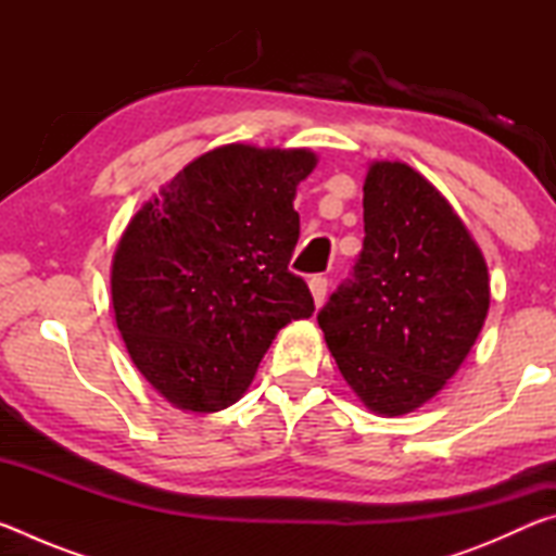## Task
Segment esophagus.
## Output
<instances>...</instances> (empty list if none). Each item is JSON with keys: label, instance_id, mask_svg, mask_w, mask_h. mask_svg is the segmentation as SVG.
I'll list each match as a JSON object with an SVG mask.
<instances>
[{"label": "esophagus", "instance_id": "1", "mask_svg": "<svg viewBox=\"0 0 556 556\" xmlns=\"http://www.w3.org/2000/svg\"><path fill=\"white\" fill-rule=\"evenodd\" d=\"M308 289H312V296H314V304L316 308L324 304L326 299V291H328V279L326 277H312V281H308Z\"/></svg>", "mask_w": 556, "mask_h": 556}]
</instances>
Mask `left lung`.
Wrapping results in <instances>:
<instances>
[{"instance_id":"1","label":"left lung","mask_w":556,"mask_h":556,"mask_svg":"<svg viewBox=\"0 0 556 556\" xmlns=\"http://www.w3.org/2000/svg\"><path fill=\"white\" fill-rule=\"evenodd\" d=\"M355 279L318 314L343 380L380 417L419 409L454 378L491 308L481 248L404 162H372Z\"/></svg>"}]
</instances>
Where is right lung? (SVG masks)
Masks as SVG:
<instances>
[{
    "label": "right lung",
    "instance_id": "add662e5",
    "mask_svg": "<svg viewBox=\"0 0 556 556\" xmlns=\"http://www.w3.org/2000/svg\"><path fill=\"white\" fill-rule=\"evenodd\" d=\"M316 164L312 149L223 144L131 215L110 269L115 324L135 368L174 407H230L281 328L314 314L289 260L296 186Z\"/></svg>",
    "mask_w": 556,
    "mask_h": 556
}]
</instances>
